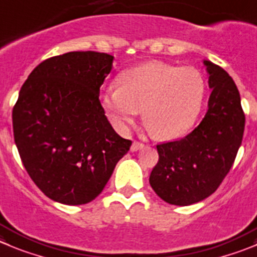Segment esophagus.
<instances>
[{
  "label": "esophagus",
  "instance_id": "1",
  "mask_svg": "<svg viewBox=\"0 0 257 257\" xmlns=\"http://www.w3.org/2000/svg\"><path fill=\"white\" fill-rule=\"evenodd\" d=\"M145 147V145L141 142H137V141H134L133 143H132V147H131V151L132 152H137V151L142 150V148Z\"/></svg>",
  "mask_w": 257,
  "mask_h": 257
}]
</instances>
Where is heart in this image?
Here are the masks:
<instances>
[{"instance_id":"1","label":"heart","mask_w":257,"mask_h":257,"mask_svg":"<svg viewBox=\"0 0 257 257\" xmlns=\"http://www.w3.org/2000/svg\"><path fill=\"white\" fill-rule=\"evenodd\" d=\"M117 86L100 96L111 123L126 131L143 111L146 128L162 141L176 140L193 128L205 96L204 78L198 69L162 62L128 69Z\"/></svg>"}]
</instances>
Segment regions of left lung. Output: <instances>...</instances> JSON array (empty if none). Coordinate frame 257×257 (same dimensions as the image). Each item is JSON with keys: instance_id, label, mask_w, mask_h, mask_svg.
I'll return each instance as SVG.
<instances>
[{"instance_id": "left-lung-1", "label": "left lung", "mask_w": 257, "mask_h": 257, "mask_svg": "<svg viewBox=\"0 0 257 257\" xmlns=\"http://www.w3.org/2000/svg\"><path fill=\"white\" fill-rule=\"evenodd\" d=\"M212 93L203 120L183 140L157 146L158 162L150 184L172 205L194 204L212 195L234 162L242 143L244 114L232 77L203 61Z\"/></svg>"}]
</instances>
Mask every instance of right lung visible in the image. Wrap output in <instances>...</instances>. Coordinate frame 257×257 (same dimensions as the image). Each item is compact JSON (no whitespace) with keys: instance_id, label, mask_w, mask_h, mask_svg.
Listing matches in <instances>:
<instances>
[{"instance_id":"right-lung-1","label":"right lung","mask_w":257,"mask_h":257,"mask_svg":"<svg viewBox=\"0 0 257 257\" xmlns=\"http://www.w3.org/2000/svg\"><path fill=\"white\" fill-rule=\"evenodd\" d=\"M114 57L69 52L35 67L13 110L15 145L35 185L67 205L90 203L132 142L112 129L100 87Z\"/></svg>"}]
</instances>
